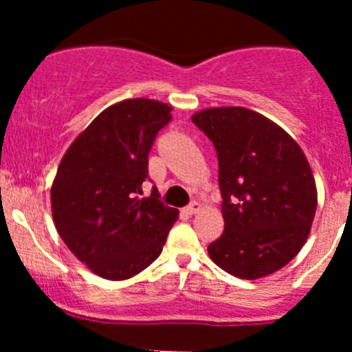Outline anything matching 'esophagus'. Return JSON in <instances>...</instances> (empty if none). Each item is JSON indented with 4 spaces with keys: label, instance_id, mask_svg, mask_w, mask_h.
<instances>
[{
    "label": "esophagus",
    "instance_id": "1",
    "mask_svg": "<svg viewBox=\"0 0 352 352\" xmlns=\"http://www.w3.org/2000/svg\"><path fill=\"white\" fill-rule=\"evenodd\" d=\"M184 211H186V214H189V216H192V214H196V212H199L201 211V204H199V202H190L189 206H187L186 209H184Z\"/></svg>",
    "mask_w": 352,
    "mask_h": 352
}]
</instances>
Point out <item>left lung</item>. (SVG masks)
Returning <instances> with one entry per match:
<instances>
[{"instance_id": "1", "label": "left lung", "mask_w": 352, "mask_h": 352, "mask_svg": "<svg viewBox=\"0 0 352 352\" xmlns=\"http://www.w3.org/2000/svg\"><path fill=\"white\" fill-rule=\"evenodd\" d=\"M192 122L214 144L223 235L211 261L240 279L283 269L301 250L317 211V186L300 144L274 120L245 107L199 110Z\"/></svg>"}]
</instances>
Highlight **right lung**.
I'll return each instance as SVG.
<instances>
[{"mask_svg":"<svg viewBox=\"0 0 352 352\" xmlns=\"http://www.w3.org/2000/svg\"><path fill=\"white\" fill-rule=\"evenodd\" d=\"M172 105L127 98L98 113L58 166L51 209L63 242L94 274L124 281L153 264L179 209L143 194L148 153Z\"/></svg>","mask_w":352,"mask_h":352,"instance_id":"add662e5","label":"right lung"}]
</instances>
